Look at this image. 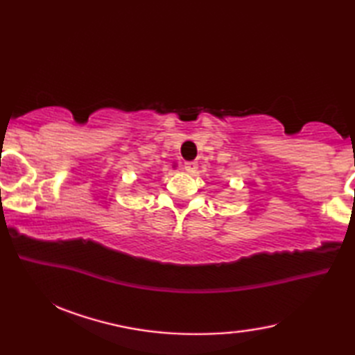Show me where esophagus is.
<instances>
[{"label":"esophagus","mask_w":355,"mask_h":355,"mask_svg":"<svg viewBox=\"0 0 355 355\" xmlns=\"http://www.w3.org/2000/svg\"><path fill=\"white\" fill-rule=\"evenodd\" d=\"M184 171L187 173H191V175H195V173L198 172V164L195 162H187V163H184Z\"/></svg>","instance_id":"34e87169"}]
</instances>
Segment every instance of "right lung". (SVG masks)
<instances>
[{"instance_id": "obj_1", "label": "right lung", "mask_w": 355, "mask_h": 355, "mask_svg": "<svg viewBox=\"0 0 355 355\" xmlns=\"http://www.w3.org/2000/svg\"><path fill=\"white\" fill-rule=\"evenodd\" d=\"M173 166H175V164H173Z\"/></svg>"}]
</instances>
